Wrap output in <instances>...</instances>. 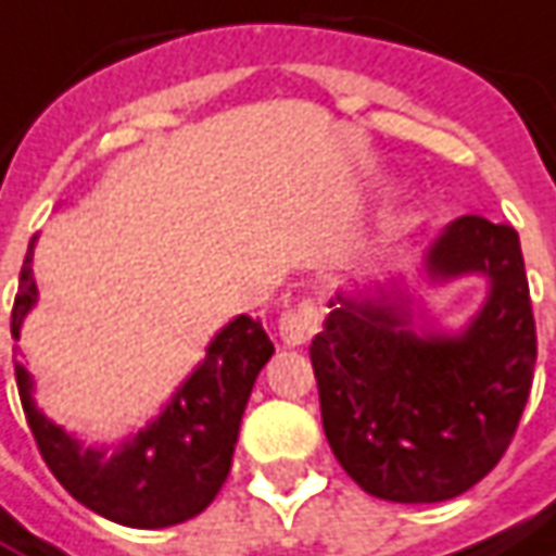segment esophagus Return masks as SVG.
<instances>
[{"mask_svg":"<svg viewBox=\"0 0 556 556\" xmlns=\"http://www.w3.org/2000/svg\"><path fill=\"white\" fill-rule=\"evenodd\" d=\"M316 331H319V307L309 298H304L301 304H294L292 309H286L279 316V338H282V343H289V346L307 343Z\"/></svg>","mask_w":556,"mask_h":556,"instance_id":"1","label":"esophagus"}]
</instances>
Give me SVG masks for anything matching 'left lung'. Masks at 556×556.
<instances>
[{
    "instance_id": "1",
    "label": "left lung",
    "mask_w": 556,
    "mask_h": 556,
    "mask_svg": "<svg viewBox=\"0 0 556 556\" xmlns=\"http://www.w3.org/2000/svg\"><path fill=\"white\" fill-rule=\"evenodd\" d=\"M432 277L484 274L463 334H417L387 301L338 294L309 362L323 429L343 471L389 502H444L508 451L535 368V319L517 230L463 215L429 249Z\"/></svg>"
}]
</instances>
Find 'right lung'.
<instances>
[{
	"instance_id": "1",
	"label": "right lung",
	"mask_w": 556,
	"mask_h": 556,
	"mask_svg": "<svg viewBox=\"0 0 556 556\" xmlns=\"http://www.w3.org/2000/svg\"><path fill=\"white\" fill-rule=\"evenodd\" d=\"M29 240L21 286L11 309V334L21 338V323L36 304ZM274 356V343L262 323L237 316L206 350L200 368L173 395L167 410L112 456L103 451H81L60 426L48 420L29 395V374L14 365L17 392L29 432L39 444L41 459L90 511L136 530H161L200 515L222 490L240 435L249 392L264 362Z\"/></svg>"
}]
</instances>
